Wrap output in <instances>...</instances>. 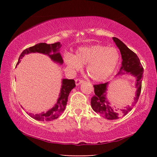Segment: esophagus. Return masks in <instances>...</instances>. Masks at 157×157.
<instances>
[{
  "mask_svg": "<svg viewBox=\"0 0 157 157\" xmlns=\"http://www.w3.org/2000/svg\"><path fill=\"white\" fill-rule=\"evenodd\" d=\"M82 82H83V80H82V79H80V78H77L75 79V84H76L77 86H78V85H79V84H80Z\"/></svg>",
  "mask_w": 157,
  "mask_h": 157,
  "instance_id": "1",
  "label": "esophagus"
}]
</instances>
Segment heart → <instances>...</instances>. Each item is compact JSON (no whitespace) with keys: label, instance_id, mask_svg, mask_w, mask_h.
Wrapping results in <instances>:
<instances>
[{"label":"heart","instance_id":"obj_1","mask_svg":"<svg viewBox=\"0 0 157 157\" xmlns=\"http://www.w3.org/2000/svg\"><path fill=\"white\" fill-rule=\"evenodd\" d=\"M120 61V54L115 48L102 45L82 47L76 55H67L65 62L69 67L78 71L86 64V73L95 82H102L112 75Z\"/></svg>","mask_w":157,"mask_h":157}]
</instances>
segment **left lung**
Instances as JSON below:
<instances>
[{
    "mask_svg": "<svg viewBox=\"0 0 157 157\" xmlns=\"http://www.w3.org/2000/svg\"><path fill=\"white\" fill-rule=\"evenodd\" d=\"M113 40L120 50L122 59H123L122 66L118 75L123 74V71H125L127 73H129L136 78V87L137 90L134 100V103H136L139 100L140 91H141L142 79L143 78V66L140 63L139 58L138 57L136 53L128 48L126 45L123 44L120 39L116 37H113ZM107 85L108 82L94 85L95 95L91 98V104L92 109L95 112L100 113L102 117L109 120H115V119H118L122 115H126L129 111L132 109L134 105L128 106V107L125 109H121V111H119L118 109H116L111 107L110 103L106 98L105 93L107 91Z\"/></svg>",
    "mask_w": 157,
    "mask_h": 157,
    "instance_id": "8db88e82",
    "label": "left lung"
}]
</instances>
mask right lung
I'll return each mask as SVG.
<instances>
[{"label":"right lung","instance_id":"1","mask_svg":"<svg viewBox=\"0 0 157 157\" xmlns=\"http://www.w3.org/2000/svg\"><path fill=\"white\" fill-rule=\"evenodd\" d=\"M60 46L59 42H57V43L52 44L40 43L34 46L28 48H26L23 50L19 58H18L17 64L20 62L21 59H22L25 54H28V53L31 52H40L48 55L54 62L62 64L63 63L62 57L61 56L60 53L58 52ZM52 51L53 52V54L50 55L49 53ZM75 86V82L74 81V79H63L62 80V86L59 94L60 96L57 100V102L55 105V107H52L49 111H48L46 113L43 112L39 114L29 113V115L33 118L39 121H51L55 120V119H57L63 113V110L65 109L66 105L67 104L69 94Z\"/></svg>","mask_w":157,"mask_h":157}]
</instances>
